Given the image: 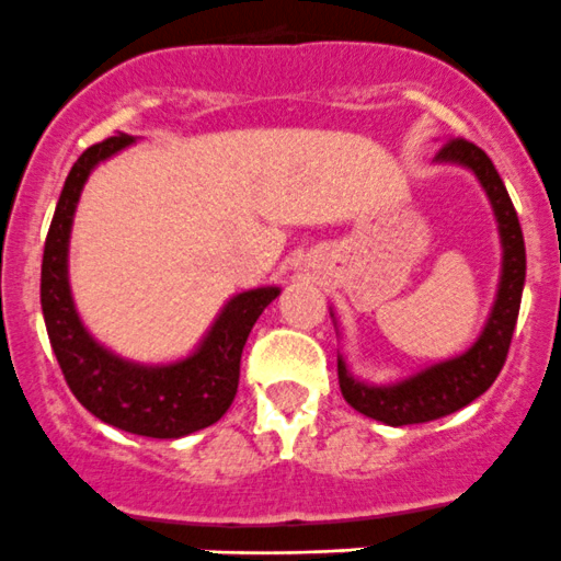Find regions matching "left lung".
<instances>
[{"label":"left lung","mask_w":561,"mask_h":561,"mask_svg":"<svg viewBox=\"0 0 561 561\" xmlns=\"http://www.w3.org/2000/svg\"><path fill=\"white\" fill-rule=\"evenodd\" d=\"M442 163H458L474 171L480 185L485 187L493 204V215L502 237V280H499L496 302H493L488 324L474 346L461 357L445 359L439 365L420 370L409 379L390 387H370L354 379L346 370V363L337 357V381L348 407L357 409L365 417H374L387 425H417L439 420L445 414L458 412L467 403L480 398L496 381L504 359H507L510 341H513L515 321H518L520 294L526 278V248L520 234L518 215L507 196L502 176L493 169L491 158L477 144L467 138H450L436 152Z\"/></svg>","instance_id":"obj_1"}]
</instances>
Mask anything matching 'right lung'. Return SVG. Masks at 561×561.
Returning <instances> with one entry per match:
<instances>
[{"mask_svg": "<svg viewBox=\"0 0 561 561\" xmlns=\"http://www.w3.org/2000/svg\"><path fill=\"white\" fill-rule=\"evenodd\" d=\"M133 144L119 133L92 144L73 163L43 248L41 305L57 363L70 392L103 423L149 439H180L218 423L240 385V357L262 310L280 288H251L229 299L191 357L171 365H138L116 357L81 324L68 283V242L81 187L100 160Z\"/></svg>", "mask_w": 561, "mask_h": 561, "instance_id": "add662e5", "label": "right lung"}]
</instances>
